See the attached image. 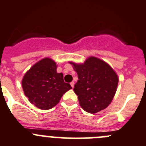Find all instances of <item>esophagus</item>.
I'll return each mask as SVG.
<instances>
[{"label": "esophagus", "instance_id": "1", "mask_svg": "<svg viewBox=\"0 0 146 146\" xmlns=\"http://www.w3.org/2000/svg\"><path fill=\"white\" fill-rule=\"evenodd\" d=\"M70 84H71V86H72V88H73V87H74V82H72L70 83Z\"/></svg>", "mask_w": 146, "mask_h": 146}]
</instances>
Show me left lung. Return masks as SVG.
Returning a JSON list of instances; mask_svg holds the SVG:
<instances>
[{
  "mask_svg": "<svg viewBox=\"0 0 146 146\" xmlns=\"http://www.w3.org/2000/svg\"><path fill=\"white\" fill-rule=\"evenodd\" d=\"M78 75L74 91L84 110L97 113L112 102L118 84V77L108 64L90 56L83 64L70 62Z\"/></svg>",
  "mask_w": 146,
  "mask_h": 146,
  "instance_id": "1",
  "label": "left lung"
}]
</instances>
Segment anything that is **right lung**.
I'll list each match as a JSON object with an SVG mask.
<instances>
[{
    "instance_id": "1",
    "label": "right lung",
    "mask_w": 146,
    "mask_h": 146,
    "mask_svg": "<svg viewBox=\"0 0 146 146\" xmlns=\"http://www.w3.org/2000/svg\"><path fill=\"white\" fill-rule=\"evenodd\" d=\"M56 62L44 58L27 71L22 87L31 103L41 110H49L57 105L64 93L72 89L64 82L62 73L56 72Z\"/></svg>"
}]
</instances>
